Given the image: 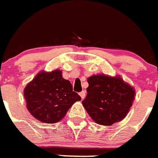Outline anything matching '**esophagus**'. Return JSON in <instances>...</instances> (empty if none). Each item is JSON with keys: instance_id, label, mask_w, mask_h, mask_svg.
<instances>
[{"instance_id": "1", "label": "esophagus", "mask_w": 158, "mask_h": 158, "mask_svg": "<svg viewBox=\"0 0 158 158\" xmlns=\"http://www.w3.org/2000/svg\"><path fill=\"white\" fill-rule=\"evenodd\" d=\"M79 95H80V97L82 98V100H84V99H85V95H86V92H85V90H83L82 92H80V93H79Z\"/></svg>"}]
</instances>
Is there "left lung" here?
I'll return each mask as SVG.
<instances>
[{
	"label": "left lung",
	"mask_w": 158,
	"mask_h": 158,
	"mask_svg": "<svg viewBox=\"0 0 158 158\" xmlns=\"http://www.w3.org/2000/svg\"><path fill=\"white\" fill-rule=\"evenodd\" d=\"M88 83L82 104L95 122L110 126L126 117L135 96L132 87L120 77L106 75L91 76Z\"/></svg>",
	"instance_id": "8db88e82"
}]
</instances>
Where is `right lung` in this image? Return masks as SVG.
<instances>
[{
	"label": "right lung",
	"instance_id": "right-lung-1",
	"mask_svg": "<svg viewBox=\"0 0 158 158\" xmlns=\"http://www.w3.org/2000/svg\"><path fill=\"white\" fill-rule=\"evenodd\" d=\"M27 107L32 116L42 122L52 124L61 121L69 109L81 97L73 91L69 80L62 72H41L24 89Z\"/></svg>",
	"mask_w": 158,
	"mask_h": 158
}]
</instances>
